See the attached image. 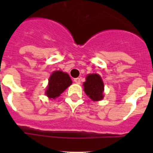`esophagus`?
Listing matches in <instances>:
<instances>
[{"instance_id": "obj_1", "label": "esophagus", "mask_w": 153, "mask_h": 153, "mask_svg": "<svg viewBox=\"0 0 153 153\" xmlns=\"http://www.w3.org/2000/svg\"><path fill=\"white\" fill-rule=\"evenodd\" d=\"M74 82H75L76 83H77V84H79V83H80V82H81V80H80V78H75V79H74Z\"/></svg>"}]
</instances>
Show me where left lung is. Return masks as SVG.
<instances>
[{"mask_svg": "<svg viewBox=\"0 0 153 153\" xmlns=\"http://www.w3.org/2000/svg\"><path fill=\"white\" fill-rule=\"evenodd\" d=\"M83 86L84 92L92 100L99 101L103 98L104 85L100 75L96 74L88 75Z\"/></svg>", "mask_w": 153, "mask_h": 153, "instance_id": "1", "label": "left lung"}]
</instances>
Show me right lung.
Masks as SVG:
<instances>
[{
    "instance_id": "add662e5",
    "label": "right lung",
    "mask_w": 153,
    "mask_h": 153,
    "mask_svg": "<svg viewBox=\"0 0 153 153\" xmlns=\"http://www.w3.org/2000/svg\"><path fill=\"white\" fill-rule=\"evenodd\" d=\"M72 84L70 76L62 71H55L49 79V84L47 88L46 95L49 98L55 99Z\"/></svg>"
}]
</instances>
